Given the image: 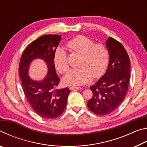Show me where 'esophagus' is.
<instances>
[{
	"mask_svg": "<svg viewBox=\"0 0 147 147\" xmlns=\"http://www.w3.org/2000/svg\"><path fill=\"white\" fill-rule=\"evenodd\" d=\"M69 89H70L71 90H79V89H81V88H80V87L72 86V87H70Z\"/></svg>",
	"mask_w": 147,
	"mask_h": 147,
	"instance_id": "obj_1",
	"label": "esophagus"
}]
</instances>
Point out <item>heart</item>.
<instances>
[{"label":"heart","instance_id":"b5f03b06","mask_svg":"<svg viewBox=\"0 0 147 147\" xmlns=\"http://www.w3.org/2000/svg\"><path fill=\"white\" fill-rule=\"evenodd\" d=\"M66 47L74 53L81 54L79 66L80 67L69 71L63 77V82L67 86H82L90 82L93 76L99 78L105 73L109 61L108 49L102 43H94L91 38L78 36L66 43ZM54 63L61 74L68 71L69 65L67 54L63 49L56 50Z\"/></svg>","mask_w":147,"mask_h":147}]
</instances>
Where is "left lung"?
<instances>
[{
  "label": "left lung",
  "mask_w": 147,
  "mask_h": 147,
  "mask_svg": "<svg viewBox=\"0 0 147 147\" xmlns=\"http://www.w3.org/2000/svg\"><path fill=\"white\" fill-rule=\"evenodd\" d=\"M106 44L109 54L108 67L104 75L90 87L93 96L88 102L89 109L98 115H108L120 106L130 81V60L123 45L111 37Z\"/></svg>",
  "instance_id": "8db88e82"
}]
</instances>
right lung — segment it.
Instances as JSON below:
<instances>
[{
  "label": "right lung",
  "mask_w": 147,
  "mask_h": 147,
  "mask_svg": "<svg viewBox=\"0 0 147 147\" xmlns=\"http://www.w3.org/2000/svg\"><path fill=\"white\" fill-rule=\"evenodd\" d=\"M61 40L60 35H44L29 44L19 62V73L27 100L38 115L55 119L65 109L69 89H58L59 80L56 73L54 55ZM36 58L44 59L49 73L43 81H34L28 75L31 61Z\"/></svg>",
  "instance_id": "right-lung-1"
}]
</instances>
